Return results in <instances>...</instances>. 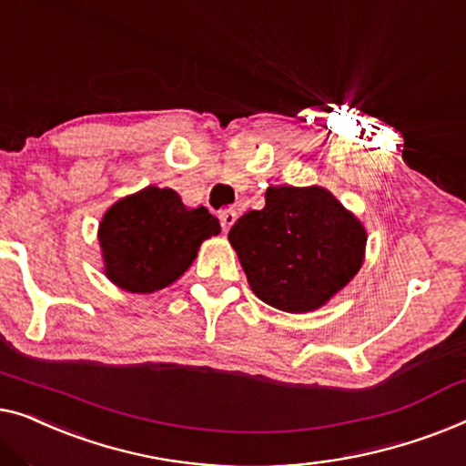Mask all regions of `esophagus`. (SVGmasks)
Instances as JSON below:
<instances>
[{"label": "esophagus", "instance_id": "34e87169", "mask_svg": "<svg viewBox=\"0 0 466 466\" xmlns=\"http://www.w3.org/2000/svg\"><path fill=\"white\" fill-rule=\"evenodd\" d=\"M219 221H221V230H224V232L230 230V228L234 226V221H236V211H234V208H226V211H221L219 213Z\"/></svg>", "mask_w": 466, "mask_h": 466}]
</instances>
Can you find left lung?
<instances>
[{
	"label": "left lung",
	"mask_w": 466,
	"mask_h": 466,
	"mask_svg": "<svg viewBox=\"0 0 466 466\" xmlns=\"http://www.w3.org/2000/svg\"><path fill=\"white\" fill-rule=\"evenodd\" d=\"M228 240L255 296L304 314L325 306L361 270L367 232L327 187L270 186L266 207L242 215Z\"/></svg>",
	"instance_id": "obj_1"
}]
</instances>
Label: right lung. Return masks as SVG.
Returning <instances> with one entry per match:
<instances>
[{
    "label": "right lung",
    "mask_w": 466,
    "mask_h": 466,
    "mask_svg": "<svg viewBox=\"0 0 466 466\" xmlns=\"http://www.w3.org/2000/svg\"><path fill=\"white\" fill-rule=\"evenodd\" d=\"M219 232V219L205 207L189 208L175 189L147 186L105 211L103 272L128 293L160 291L192 266L202 242Z\"/></svg>",
    "instance_id": "add662e5"
}]
</instances>
